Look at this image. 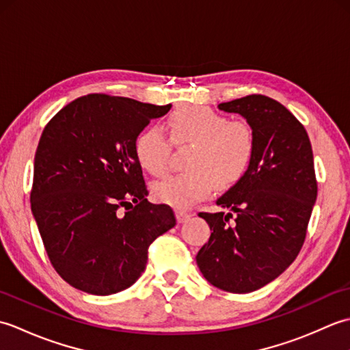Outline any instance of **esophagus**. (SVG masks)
Listing matches in <instances>:
<instances>
[{
	"label": "esophagus",
	"instance_id": "34e87169",
	"mask_svg": "<svg viewBox=\"0 0 350 350\" xmlns=\"http://www.w3.org/2000/svg\"><path fill=\"white\" fill-rule=\"evenodd\" d=\"M191 218V213L183 209H176V219L177 222H185Z\"/></svg>",
	"mask_w": 350,
	"mask_h": 350
}]
</instances>
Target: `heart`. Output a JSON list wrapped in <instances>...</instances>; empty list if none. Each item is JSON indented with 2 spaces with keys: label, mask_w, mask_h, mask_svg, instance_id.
<instances>
[{
  "label": "heart",
  "mask_w": 350,
  "mask_h": 350,
  "mask_svg": "<svg viewBox=\"0 0 350 350\" xmlns=\"http://www.w3.org/2000/svg\"><path fill=\"white\" fill-rule=\"evenodd\" d=\"M171 144L192 146L182 174L170 176L153 185L156 202L189 207L209 197L215 188L228 191L237 187L254 163L257 143L254 131L209 107L188 105L174 109L167 118ZM170 141L156 128H146L133 139L138 165L152 176L165 174Z\"/></svg>",
  "instance_id": "1"
}]
</instances>
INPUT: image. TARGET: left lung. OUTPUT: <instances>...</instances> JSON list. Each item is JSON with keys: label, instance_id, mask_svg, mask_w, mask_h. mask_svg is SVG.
Returning a JSON list of instances; mask_svg holds the SVG:
<instances>
[{"label": "left lung", "instance_id": "obj_1", "mask_svg": "<svg viewBox=\"0 0 350 350\" xmlns=\"http://www.w3.org/2000/svg\"><path fill=\"white\" fill-rule=\"evenodd\" d=\"M254 131L257 150L247 177L218 198L227 212L198 215L212 233L197 265L212 286L250 293L293 263L306 241L317 197L307 131L290 111L263 94L219 103Z\"/></svg>", "mask_w": 350, "mask_h": 350}]
</instances>
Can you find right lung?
<instances>
[{"label": "right lung", "mask_w": 350, "mask_h": 350, "mask_svg": "<svg viewBox=\"0 0 350 350\" xmlns=\"http://www.w3.org/2000/svg\"><path fill=\"white\" fill-rule=\"evenodd\" d=\"M170 108L93 93L44 126L31 211L52 266L72 287L100 296L131 287L150 243L176 226L170 206L147 202L133 153L138 133Z\"/></svg>", "instance_id": "right-lung-1"}]
</instances>
